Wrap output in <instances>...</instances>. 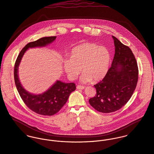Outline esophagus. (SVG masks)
Instances as JSON below:
<instances>
[{
	"label": "esophagus",
	"instance_id": "1",
	"mask_svg": "<svg viewBox=\"0 0 154 154\" xmlns=\"http://www.w3.org/2000/svg\"><path fill=\"white\" fill-rule=\"evenodd\" d=\"M77 89H79V90H83L85 89V87L83 86H80V85H78L77 86Z\"/></svg>",
	"mask_w": 154,
	"mask_h": 154
}]
</instances>
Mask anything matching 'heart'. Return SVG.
<instances>
[{
  "label": "heart",
  "mask_w": 154,
  "mask_h": 154,
  "mask_svg": "<svg viewBox=\"0 0 154 154\" xmlns=\"http://www.w3.org/2000/svg\"><path fill=\"white\" fill-rule=\"evenodd\" d=\"M111 61V54L105 46L93 43H85L73 48L70 58L63 62L65 72L70 80H74L82 71V83L102 79L106 74Z\"/></svg>",
  "instance_id": "obj_1"
}]
</instances>
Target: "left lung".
<instances>
[{"label":"left lung","mask_w":154,"mask_h":154,"mask_svg":"<svg viewBox=\"0 0 154 154\" xmlns=\"http://www.w3.org/2000/svg\"><path fill=\"white\" fill-rule=\"evenodd\" d=\"M115 54L111 66L102 81L94 86L96 96L89 103L96 110L109 113L122 108L134 92L138 80V67L131 49L112 36Z\"/></svg>","instance_id":"1"}]
</instances>
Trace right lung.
I'll list each match as a JSON object with an SVG mask.
<instances>
[{"label": "right lung", "mask_w": 154, "mask_h": 154, "mask_svg": "<svg viewBox=\"0 0 154 154\" xmlns=\"http://www.w3.org/2000/svg\"><path fill=\"white\" fill-rule=\"evenodd\" d=\"M56 38V36L44 37L26 45L18 56L14 67L15 83L21 97L28 108L43 116H51L57 113L66 103L71 93L75 90V85L57 80L46 91L33 94L26 91L21 85L18 77V67L24 54L29 48L45 47L52 43Z\"/></svg>", "instance_id": "right-lung-1"}]
</instances>
